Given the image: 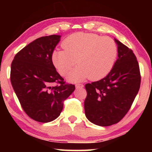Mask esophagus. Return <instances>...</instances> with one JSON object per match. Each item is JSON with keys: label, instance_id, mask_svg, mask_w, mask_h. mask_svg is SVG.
I'll return each instance as SVG.
<instances>
[{"label": "esophagus", "instance_id": "obj_1", "mask_svg": "<svg viewBox=\"0 0 152 152\" xmlns=\"http://www.w3.org/2000/svg\"><path fill=\"white\" fill-rule=\"evenodd\" d=\"M83 87V85L81 83H76V88H82Z\"/></svg>", "mask_w": 152, "mask_h": 152}]
</instances>
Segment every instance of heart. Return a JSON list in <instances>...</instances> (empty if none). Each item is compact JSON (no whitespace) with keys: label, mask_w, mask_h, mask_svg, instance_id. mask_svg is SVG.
<instances>
[{"label":"heart","mask_w":152,"mask_h":152,"mask_svg":"<svg viewBox=\"0 0 152 152\" xmlns=\"http://www.w3.org/2000/svg\"><path fill=\"white\" fill-rule=\"evenodd\" d=\"M62 46L64 49L53 50L51 60L61 76L67 75L76 63L79 64L68 76L71 81L104 78L112 69L117 57L116 43L109 36L76 33L68 36Z\"/></svg>","instance_id":"heart-1"}]
</instances>
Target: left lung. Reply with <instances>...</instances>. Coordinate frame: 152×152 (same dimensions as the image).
Returning <instances> with one entry per match:
<instances>
[{
    "mask_svg": "<svg viewBox=\"0 0 152 152\" xmlns=\"http://www.w3.org/2000/svg\"><path fill=\"white\" fill-rule=\"evenodd\" d=\"M118 59L109 74L98 81L85 85V114L91 123L109 126L127 114L139 91L141 75L133 50L115 39Z\"/></svg>",
    "mask_w": 152,
    "mask_h": 152,
    "instance_id": "8db88e82",
    "label": "left lung"
}]
</instances>
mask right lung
I'll return each mask as SVG.
<instances>
[{"label":"right lung","mask_w":152,"mask_h":152,"mask_svg":"<svg viewBox=\"0 0 152 152\" xmlns=\"http://www.w3.org/2000/svg\"><path fill=\"white\" fill-rule=\"evenodd\" d=\"M60 36L38 38L16 53L10 67V82L29 117L47 123L58 117L64 102L75 90L56 71L51 54ZM54 83L57 84L53 86Z\"/></svg>","instance_id":"obj_1"}]
</instances>
